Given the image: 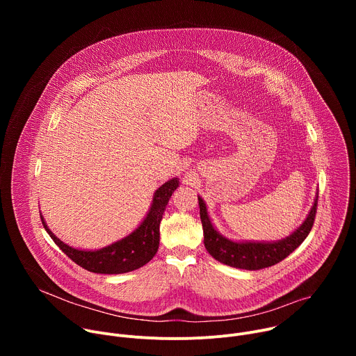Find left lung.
I'll return each mask as SVG.
<instances>
[{"label": "left lung", "instance_id": "obj_1", "mask_svg": "<svg viewBox=\"0 0 356 356\" xmlns=\"http://www.w3.org/2000/svg\"><path fill=\"white\" fill-rule=\"evenodd\" d=\"M317 200L314 198V204L304 220V222L293 231L289 236L273 241V242H259V241H232L221 235L211 222V218L207 211L204 200L198 195L200 206V218L204 231V246L210 255L231 268L245 269V270H259L264 268L273 266L287 258L290 253L301 245V242L310 234L316 211H317Z\"/></svg>", "mask_w": 356, "mask_h": 356}]
</instances>
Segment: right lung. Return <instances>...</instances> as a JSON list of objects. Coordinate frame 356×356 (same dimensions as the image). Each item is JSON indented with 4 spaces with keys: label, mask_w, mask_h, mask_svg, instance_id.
Returning <instances> with one entry per match:
<instances>
[{
    "label": "right lung",
    "mask_w": 356,
    "mask_h": 356,
    "mask_svg": "<svg viewBox=\"0 0 356 356\" xmlns=\"http://www.w3.org/2000/svg\"><path fill=\"white\" fill-rule=\"evenodd\" d=\"M177 187V177H173L163 183L155 191L150 209L143 221L139 224V227L125 238L101 249L86 250L73 248L60 241L49 229L42 216L40 220L50 238H52L54 242L79 266L84 268L88 272L101 275L128 273L142 268L156 255L161 235L159 225L163 218V213L166 210L169 198Z\"/></svg>",
    "instance_id": "1"
}]
</instances>
